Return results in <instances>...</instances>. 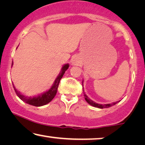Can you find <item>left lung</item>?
<instances>
[{
    "label": "left lung",
    "instance_id": "8db88e82",
    "mask_svg": "<svg viewBox=\"0 0 145 145\" xmlns=\"http://www.w3.org/2000/svg\"><path fill=\"white\" fill-rule=\"evenodd\" d=\"M83 94H84V97H85V100L86 101V102H87L88 104H90V105H92V106H93L94 107H98V108H100V109H103V108H108V107H110L113 106V105H114L116 104V103L118 102V101H116V102H113L112 103H108V104H104V105L99 104V103H97L96 102H94V101L90 100V99L88 98L87 96H86V95L85 93V92H84L83 88Z\"/></svg>",
    "mask_w": 145,
    "mask_h": 145
}]
</instances>
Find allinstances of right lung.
Listing matches in <instances>:
<instances>
[{"mask_svg": "<svg viewBox=\"0 0 145 145\" xmlns=\"http://www.w3.org/2000/svg\"><path fill=\"white\" fill-rule=\"evenodd\" d=\"M12 65L13 64H12ZM68 68H69L68 64H66L65 65L62 66L61 71H60L59 75H58L57 78H56V79L55 80V81H54V83L51 87V88H49L47 91L45 92L44 93L41 94L37 96H34V97L26 96L25 95L21 94L20 92L18 91V90L15 88L14 84H13V86H14L15 92H16L17 96H18L21 100L25 101V103H28V104L34 105V106H36V107H40V106H42V105H46L48 103L50 102V101L54 98V97L55 96V95L57 92L58 86H59L60 79H62V77L64 75V73H65L66 71L68 70Z\"/></svg>", "mask_w": 145, "mask_h": 145, "instance_id": "obj_1", "label": "right lung"}]
</instances>
